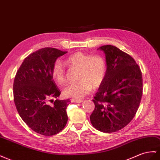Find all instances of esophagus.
I'll list each match as a JSON object with an SVG mask.
<instances>
[{"label": "esophagus", "mask_w": 160, "mask_h": 160, "mask_svg": "<svg viewBox=\"0 0 160 160\" xmlns=\"http://www.w3.org/2000/svg\"><path fill=\"white\" fill-rule=\"evenodd\" d=\"M71 102H75V103H81L82 100H75V99H71Z\"/></svg>", "instance_id": "obj_1"}]
</instances>
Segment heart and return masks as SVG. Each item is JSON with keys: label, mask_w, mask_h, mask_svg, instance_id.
<instances>
[{"label": "heart", "mask_w": 160, "mask_h": 160, "mask_svg": "<svg viewBox=\"0 0 160 160\" xmlns=\"http://www.w3.org/2000/svg\"><path fill=\"white\" fill-rule=\"evenodd\" d=\"M66 62L68 67L80 69L79 83L68 85L62 91L63 95L67 98H72L77 100L83 98L90 93L92 87H100L107 75V64L101 56H92L77 52L68 57ZM52 76L60 85L65 81V68L59 60L53 64Z\"/></svg>", "instance_id": "heart-1"}]
</instances>
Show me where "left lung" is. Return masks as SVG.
Masks as SVG:
<instances>
[{
    "label": "left lung",
    "instance_id": "1",
    "mask_svg": "<svg viewBox=\"0 0 160 160\" xmlns=\"http://www.w3.org/2000/svg\"><path fill=\"white\" fill-rule=\"evenodd\" d=\"M106 56L107 75L95 94V109L90 116L93 127L103 132L118 131L130 122L139 108L143 79L139 65L117 47H100Z\"/></svg>",
    "mask_w": 160,
    "mask_h": 160
}]
</instances>
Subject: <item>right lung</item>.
Returning a JSON list of instances; mask_svg holds the SVG:
<instances>
[{"label": "right lung", "mask_w": 160, "mask_h": 160, "mask_svg": "<svg viewBox=\"0 0 160 160\" xmlns=\"http://www.w3.org/2000/svg\"><path fill=\"white\" fill-rule=\"evenodd\" d=\"M67 53L54 48L34 52L24 59L15 77L13 96L18 113L30 128L42 135H56L67 122L70 101L58 100L60 91L52 76L53 64Z\"/></svg>", "instance_id": "add662e5"}]
</instances>
